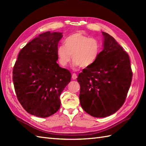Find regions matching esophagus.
I'll use <instances>...</instances> for the list:
<instances>
[{"label": "esophagus", "instance_id": "34e87169", "mask_svg": "<svg viewBox=\"0 0 146 146\" xmlns=\"http://www.w3.org/2000/svg\"><path fill=\"white\" fill-rule=\"evenodd\" d=\"M77 78V75L76 73H73L72 74V79L73 80H76Z\"/></svg>", "mask_w": 146, "mask_h": 146}]
</instances>
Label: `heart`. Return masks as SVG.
I'll list each match as a JSON object with an SVG mask.
<instances>
[{"label":"heart","mask_w":146,"mask_h":146,"mask_svg":"<svg viewBox=\"0 0 146 146\" xmlns=\"http://www.w3.org/2000/svg\"><path fill=\"white\" fill-rule=\"evenodd\" d=\"M64 46H59L56 53L60 64L66 67L72 56L73 66L87 68L97 61L101 52V43L82 33H75L64 39Z\"/></svg>","instance_id":"obj_1"}]
</instances>
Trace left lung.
<instances>
[{
	"instance_id": "8db88e82",
	"label": "left lung",
	"mask_w": 146,
	"mask_h": 146,
	"mask_svg": "<svg viewBox=\"0 0 146 146\" xmlns=\"http://www.w3.org/2000/svg\"><path fill=\"white\" fill-rule=\"evenodd\" d=\"M103 50L92 66L83 69L80 83V102L86 113L103 118L115 113L124 103L132 72L128 54L112 36L102 32Z\"/></svg>"
}]
</instances>
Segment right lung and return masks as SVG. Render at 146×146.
Listing matches in <instances>:
<instances>
[{
    "label": "right lung",
    "mask_w": 146,
    "mask_h": 146,
    "mask_svg": "<svg viewBox=\"0 0 146 146\" xmlns=\"http://www.w3.org/2000/svg\"><path fill=\"white\" fill-rule=\"evenodd\" d=\"M63 33H42L20 51L13 68L15 92L29 113L45 118L61 106L60 95L71 74L56 63V50Z\"/></svg>",
    "instance_id": "obj_1"
}]
</instances>
